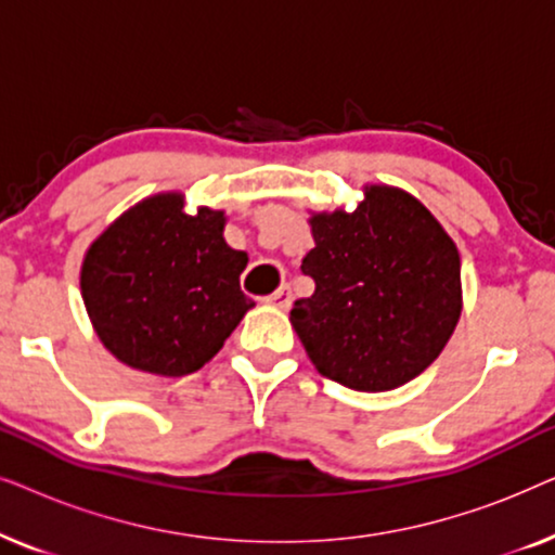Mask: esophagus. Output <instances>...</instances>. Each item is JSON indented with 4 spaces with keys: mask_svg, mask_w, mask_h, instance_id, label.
Here are the masks:
<instances>
[{
    "mask_svg": "<svg viewBox=\"0 0 555 555\" xmlns=\"http://www.w3.org/2000/svg\"><path fill=\"white\" fill-rule=\"evenodd\" d=\"M268 302H270V306L280 308V310H287V308H291V302H293V293H291V287H287V285H280L278 291L270 295Z\"/></svg>",
    "mask_w": 555,
    "mask_h": 555,
    "instance_id": "1",
    "label": "esophagus"
}]
</instances>
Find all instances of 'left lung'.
Masks as SVG:
<instances>
[{
	"instance_id": "left-lung-1",
	"label": "left lung",
	"mask_w": 555,
	"mask_h": 555,
	"mask_svg": "<svg viewBox=\"0 0 555 555\" xmlns=\"http://www.w3.org/2000/svg\"><path fill=\"white\" fill-rule=\"evenodd\" d=\"M315 280L291 323L318 374L356 391H389L442 353L462 313L460 253L442 224L397 186H363L356 211L310 217Z\"/></svg>"
}]
</instances>
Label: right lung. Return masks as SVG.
<instances>
[{"label": "right lung", "instance_id": "1", "mask_svg": "<svg viewBox=\"0 0 555 555\" xmlns=\"http://www.w3.org/2000/svg\"><path fill=\"white\" fill-rule=\"evenodd\" d=\"M224 211H184V194H154L124 211L80 270L101 344L126 366L186 376L217 356L255 306L240 287L247 253L227 245Z\"/></svg>", "mask_w": 555, "mask_h": 555}]
</instances>
